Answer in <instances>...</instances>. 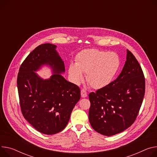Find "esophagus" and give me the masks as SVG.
<instances>
[{
  "label": "esophagus",
  "mask_w": 157,
  "mask_h": 157,
  "mask_svg": "<svg viewBox=\"0 0 157 157\" xmlns=\"http://www.w3.org/2000/svg\"><path fill=\"white\" fill-rule=\"evenodd\" d=\"M81 95L82 98H86L87 96V92L86 91V90L82 89L81 90Z\"/></svg>",
  "instance_id": "obj_1"
}]
</instances>
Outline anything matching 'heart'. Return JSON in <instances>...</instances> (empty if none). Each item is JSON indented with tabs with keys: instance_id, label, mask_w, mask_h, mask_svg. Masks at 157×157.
Segmentation results:
<instances>
[{
	"instance_id": "1",
	"label": "heart",
	"mask_w": 157,
	"mask_h": 157,
	"mask_svg": "<svg viewBox=\"0 0 157 157\" xmlns=\"http://www.w3.org/2000/svg\"><path fill=\"white\" fill-rule=\"evenodd\" d=\"M120 66L118 56L113 52L97 49L82 51L76 57V64H71L69 74L77 84L84 79L83 73L87 74V81L95 89L105 88L115 77Z\"/></svg>"
}]
</instances>
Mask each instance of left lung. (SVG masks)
Wrapping results in <instances>:
<instances>
[{
    "label": "left lung",
    "instance_id": "8db88e82",
    "mask_svg": "<svg viewBox=\"0 0 157 157\" xmlns=\"http://www.w3.org/2000/svg\"><path fill=\"white\" fill-rule=\"evenodd\" d=\"M143 71L127 50L126 61L118 78L107 86L89 94V121L93 129L105 136L121 133L135 121L145 95Z\"/></svg>",
    "mask_w": 157,
    "mask_h": 157
}]
</instances>
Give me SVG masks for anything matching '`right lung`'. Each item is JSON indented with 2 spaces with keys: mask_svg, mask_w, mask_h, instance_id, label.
Masks as SVG:
<instances>
[{
  "mask_svg": "<svg viewBox=\"0 0 157 157\" xmlns=\"http://www.w3.org/2000/svg\"><path fill=\"white\" fill-rule=\"evenodd\" d=\"M56 49V45L49 43L36 48L22 63L17 80L24 118L46 135L64 129L81 98L79 88L61 75L65 71L64 64ZM43 65L53 69L49 79H42L35 73Z\"/></svg>",
  "mask_w": 157,
  "mask_h": 157,
  "instance_id": "right-lung-1",
  "label": "right lung"
}]
</instances>
